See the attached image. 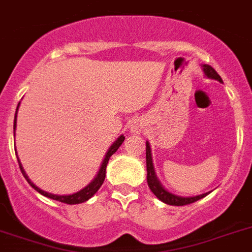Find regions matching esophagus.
I'll return each mask as SVG.
<instances>
[{
  "label": "esophagus",
  "mask_w": 252,
  "mask_h": 252,
  "mask_svg": "<svg viewBox=\"0 0 252 252\" xmlns=\"http://www.w3.org/2000/svg\"><path fill=\"white\" fill-rule=\"evenodd\" d=\"M130 129H132V132L135 133V134H138V133L142 132V126H139L138 123H133L132 126H130Z\"/></svg>",
  "instance_id": "obj_1"
}]
</instances>
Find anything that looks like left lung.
<instances>
[{"label":"left lung","instance_id":"1","mask_svg":"<svg viewBox=\"0 0 252 252\" xmlns=\"http://www.w3.org/2000/svg\"><path fill=\"white\" fill-rule=\"evenodd\" d=\"M203 71L204 73L207 74L209 78H213V80H217L220 82H223L222 78H220V74L216 72V69L209 64H204L203 65ZM146 162H147V183L150 189L152 190V192L159 200H162L163 203L170 205H187V204H191V203H195L196 200L199 199L204 198L207 195L208 192L205 194H202V195L198 196H192V198H183V196H176L171 192L166 191L165 189L162 188V185L158 183L157 180L156 175H155V168H153V163H152V156H151V148L150 144L146 143Z\"/></svg>","mask_w":252,"mask_h":252}]
</instances>
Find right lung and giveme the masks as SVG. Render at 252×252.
I'll use <instances>...</instances> for the list:
<instances>
[{"mask_svg":"<svg viewBox=\"0 0 252 252\" xmlns=\"http://www.w3.org/2000/svg\"><path fill=\"white\" fill-rule=\"evenodd\" d=\"M19 105H20V102H19ZM19 105H17V109H19ZM17 109H16V113H17ZM15 128H16V114H15V120H14V129ZM124 139H126V137H124V135H120L119 138L114 142L113 146L109 148L108 153H106V156H105L104 161H102V163H101V167H100L99 174H97V176L94 179L93 183L89 184V185H87L85 189L80 190V191L76 192V194H72V195H54V194H49V192L43 191L41 189H39L38 187H35L34 184L29 180V178L26 176L25 171L23 170V166H21L19 158H17V161H19V166H20V170H21V172H23L24 178L26 179V181H28V183H29L30 185H32L35 190H36V191L40 192L41 195H44V196H47V198H50V199H54V200H58V202L65 203V204H78V203H84V202H86V200H89V199L91 198V196H93L94 194H95V192L100 189V187H101L102 183H104V180H105V172H106V166H108L109 158L113 156L114 153L117 152V150L120 147V146H122V143L124 142Z\"/></svg>","mask_w":252,"mask_h":252,"instance_id":"obj_1","label":"right lung"}]
</instances>
